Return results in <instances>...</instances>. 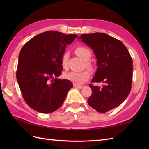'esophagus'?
I'll return each instance as SVG.
<instances>
[{"instance_id": "34e87169", "label": "esophagus", "mask_w": 149, "mask_h": 149, "mask_svg": "<svg viewBox=\"0 0 149 149\" xmlns=\"http://www.w3.org/2000/svg\"><path fill=\"white\" fill-rule=\"evenodd\" d=\"M74 86L75 87V88H79V89H81V88H83V86H82V85L77 84H74Z\"/></svg>"}]
</instances>
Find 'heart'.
I'll return each mask as SVG.
<instances>
[{"label": "heart", "instance_id": "heart-1", "mask_svg": "<svg viewBox=\"0 0 149 149\" xmlns=\"http://www.w3.org/2000/svg\"><path fill=\"white\" fill-rule=\"evenodd\" d=\"M75 53L76 54L83 59L84 61H88L91 56V52L89 49L85 47H78L75 49ZM68 58V52L65 53L62 57L61 59V65L64 68L68 67L67 61ZM86 66L90 70L93 69V66L89 62L86 63ZM90 77V73L88 70H83L81 72H74L71 71L68 72H66L64 74V77L66 79L70 81L75 84H83L85 81L89 79Z\"/></svg>", "mask_w": 149, "mask_h": 149}]
</instances>
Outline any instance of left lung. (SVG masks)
I'll list each match as a JSON object with an SVG mask.
<instances>
[{
  "label": "left lung",
  "mask_w": 149,
  "mask_h": 149,
  "mask_svg": "<svg viewBox=\"0 0 149 149\" xmlns=\"http://www.w3.org/2000/svg\"><path fill=\"white\" fill-rule=\"evenodd\" d=\"M91 47L98 68L89 86L92 94L88 103L97 111L105 113L120 106L129 95L132 79V59L121 41L105 33L83 34L78 38Z\"/></svg>",
  "instance_id": "obj_1"
}]
</instances>
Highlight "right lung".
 Returning <instances> with one entry per match:
<instances>
[{"instance_id": "right-lung-1", "label": "right lung", "mask_w": 149, "mask_h": 149, "mask_svg": "<svg viewBox=\"0 0 149 149\" xmlns=\"http://www.w3.org/2000/svg\"><path fill=\"white\" fill-rule=\"evenodd\" d=\"M77 37L49 31L33 37L22 48L17 79L24 100L34 110L52 113L64 102L73 84L68 79L57 77L61 74L66 45Z\"/></svg>"}]
</instances>
